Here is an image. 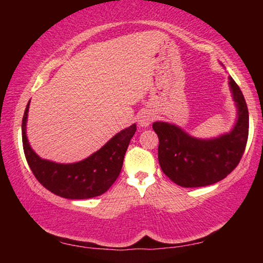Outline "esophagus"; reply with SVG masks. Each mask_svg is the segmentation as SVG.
<instances>
[{
  "label": "esophagus",
  "mask_w": 263,
  "mask_h": 263,
  "mask_svg": "<svg viewBox=\"0 0 263 263\" xmlns=\"http://www.w3.org/2000/svg\"><path fill=\"white\" fill-rule=\"evenodd\" d=\"M154 119V115L151 112V111H147V110H144L142 112H140L139 117H138V124H139L140 126L142 127H146L148 126L151 122H152Z\"/></svg>",
  "instance_id": "obj_1"
}]
</instances>
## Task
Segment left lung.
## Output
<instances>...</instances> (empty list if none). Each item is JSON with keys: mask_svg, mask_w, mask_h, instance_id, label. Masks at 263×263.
<instances>
[{"mask_svg": "<svg viewBox=\"0 0 263 263\" xmlns=\"http://www.w3.org/2000/svg\"><path fill=\"white\" fill-rule=\"evenodd\" d=\"M229 84L238 108V121L226 135L198 139L174 124L153 123L159 137L160 167L174 183L184 188L213 184L225 179L242 158L248 139V109L241 90L231 77Z\"/></svg>", "mask_w": 263, "mask_h": 263, "instance_id": "left-lung-1", "label": "left lung"}]
</instances>
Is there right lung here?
Wrapping results in <instances>:
<instances>
[{
    "label": "right lung",
    "instance_id": "add662e5",
    "mask_svg": "<svg viewBox=\"0 0 263 263\" xmlns=\"http://www.w3.org/2000/svg\"><path fill=\"white\" fill-rule=\"evenodd\" d=\"M29 105L30 102L22 121V140L26 161L39 183L51 193L68 199H86L104 194L122 171L124 155L137 131L136 124L117 133L103 147L82 161L57 163L39 158L31 148L26 138Z\"/></svg>",
    "mask_w": 263,
    "mask_h": 263
}]
</instances>
